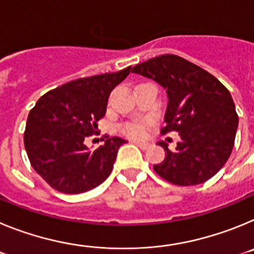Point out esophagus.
<instances>
[{"mask_svg":"<svg viewBox=\"0 0 254 254\" xmlns=\"http://www.w3.org/2000/svg\"><path fill=\"white\" fill-rule=\"evenodd\" d=\"M134 143L137 145L138 147H140L141 150H146L147 147H149V143L147 142H141V141H134Z\"/></svg>","mask_w":254,"mask_h":254,"instance_id":"34e87169","label":"esophagus"}]
</instances>
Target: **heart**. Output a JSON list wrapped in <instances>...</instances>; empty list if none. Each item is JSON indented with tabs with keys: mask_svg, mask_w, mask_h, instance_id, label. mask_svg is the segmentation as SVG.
Listing matches in <instances>:
<instances>
[{
	"mask_svg": "<svg viewBox=\"0 0 254 254\" xmlns=\"http://www.w3.org/2000/svg\"><path fill=\"white\" fill-rule=\"evenodd\" d=\"M143 128H145L143 123L136 122V123H132V125L128 126V132L131 134H134V136H138V134L142 133Z\"/></svg>",
	"mask_w": 254,
	"mask_h": 254,
	"instance_id": "obj_1",
	"label": "heart"
}]
</instances>
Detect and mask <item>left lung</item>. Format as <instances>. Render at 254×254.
Segmentation results:
<instances>
[{"mask_svg":"<svg viewBox=\"0 0 254 254\" xmlns=\"http://www.w3.org/2000/svg\"><path fill=\"white\" fill-rule=\"evenodd\" d=\"M132 72L152 78L167 90L161 133L178 131L174 151L158 141L165 159L155 164L161 178L177 186L201 185L214 177L232 154L238 114L229 90L215 76L174 55L138 64Z\"/></svg>","mask_w":254,"mask_h":254,"instance_id":"obj_1","label":"left lung"}]
</instances>
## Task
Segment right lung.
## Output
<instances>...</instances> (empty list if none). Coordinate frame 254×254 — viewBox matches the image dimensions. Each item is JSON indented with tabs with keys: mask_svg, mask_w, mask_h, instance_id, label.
Returning <instances> with one entry per match:
<instances>
[{
	"mask_svg": "<svg viewBox=\"0 0 254 254\" xmlns=\"http://www.w3.org/2000/svg\"><path fill=\"white\" fill-rule=\"evenodd\" d=\"M129 69L67 82L44 94L30 111L24 145L31 167L52 188L62 193H82L109 177L118 149L127 141L107 138L91 151L85 140L96 133L108 98Z\"/></svg>",
	"mask_w": 254,
	"mask_h": 254,
	"instance_id": "1",
	"label": "right lung"
}]
</instances>
